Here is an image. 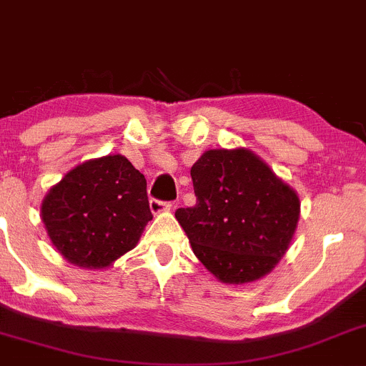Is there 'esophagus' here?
<instances>
[{
  "label": "esophagus",
  "mask_w": 366,
  "mask_h": 366,
  "mask_svg": "<svg viewBox=\"0 0 366 366\" xmlns=\"http://www.w3.org/2000/svg\"><path fill=\"white\" fill-rule=\"evenodd\" d=\"M172 206H174V202H162L158 201V199H152L149 201V208H152V213H162V211H169L172 209Z\"/></svg>",
  "instance_id": "1"
}]
</instances>
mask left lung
<instances>
[{
	"label": "left lung",
	"instance_id": "obj_1",
	"mask_svg": "<svg viewBox=\"0 0 366 366\" xmlns=\"http://www.w3.org/2000/svg\"><path fill=\"white\" fill-rule=\"evenodd\" d=\"M190 176L197 202L176 218L199 261L224 284L266 277L295 236L296 192L247 148L204 152Z\"/></svg>",
	"mask_w": 366,
	"mask_h": 366
}]
</instances>
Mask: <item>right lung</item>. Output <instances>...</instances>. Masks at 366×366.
Instances as JSON below:
<instances>
[{"label":"right lung","instance_id":"right-lung-1","mask_svg":"<svg viewBox=\"0 0 366 366\" xmlns=\"http://www.w3.org/2000/svg\"><path fill=\"white\" fill-rule=\"evenodd\" d=\"M40 213L56 250L86 269L111 266L132 250L153 218L146 178L123 155L71 169L45 195Z\"/></svg>","mask_w":366,"mask_h":366}]
</instances>
